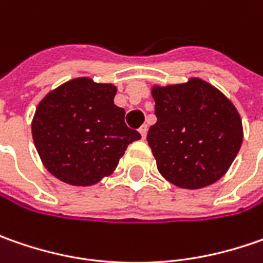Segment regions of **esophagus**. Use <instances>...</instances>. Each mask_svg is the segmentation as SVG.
<instances>
[{"mask_svg": "<svg viewBox=\"0 0 263 263\" xmlns=\"http://www.w3.org/2000/svg\"><path fill=\"white\" fill-rule=\"evenodd\" d=\"M139 132H140V135H142V139H145L146 137V133H147V126L146 124H143V126L139 128Z\"/></svg>", "mask_w": 263, "mask_h": 263, "instance_id": "1", "label": "esophagus"}]
</instances>
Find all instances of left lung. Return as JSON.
I'll list each match as a JSON object with an SVG mask.
<instances>
[{
	"instance_id": "left-lung-1",
	"label": "left lung",
	"mask_w": 263,
	"mask_h": 263,
	"mask_svg": "<svg viewBox=\"0 0 263 263\" xmlns=\"http://www.w3.org/2000/svg\"><path fill=\"white\" fill-rule=\"evenodd\" d=\"M157 123L147 143L158 171L181 189H202L226 174L243 142L237 109L200 79L154 87Z\"/></svg>"
}]
</instances>
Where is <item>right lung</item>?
<instances>
[{"instance_id": "1", "label": "right lung", "mask_w": 263, "mask_h": 263, "mask_svg": "<svg viewBox=\"0 0 263 263\" xmlns=\"http://www.w3.org/2000/svg\"><path fill=\"white\" fill-rule=\"evenodd\" d=\"M114 85L80 77L49 92L36 108L32 135L46 170L73 186L109 176L127 146L140 139L126 111L114 105Z\"/></svg>"}]
</instances>
